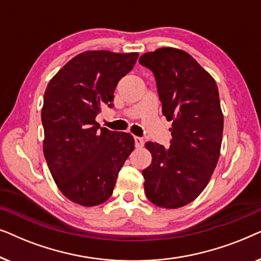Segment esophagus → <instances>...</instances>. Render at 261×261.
Returning a JSON list of instances; mask_svg holds the SVG:
<instances>
[{
  "label": "esophagus",
  "instance_id": "obj_1",
  "mask_svg": "<svg viewBox=\"0 0 261 261\" xmlns=\"http://www.w3.org/2000/svg\"><path fill=\"white\" fill-rule=\"evenodd\" d=\"M134 142H135V147H137V148H140V147H142V146H144V139H142V138L135 137Z\"/></svg>",
  "mask_w": 261,
  "mask_h": 261
}]
</instances>
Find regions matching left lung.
I'll use <instances>...</instances> for the list:
<instances>
[{
  "instance_id": "8db88e82",
  "label": "left lung",
  "mask_w": 261,
  "mask_h": 261,
  "mask_svg": "<svg viewBox=\"0 0 261 261\" xmlns=\"http://www.w3.org/2000/svg\"><path fill=\"white\" fill-rule=\"evenodd\" d=\"M154 73L163 114L172 121L170 148L146 142L151 165L142 171L153 204L180 208L201 195L219 162L223 114L219 89L209 72L181 49L163 47L139 59Z\"/></svg>"
}]
</instances>
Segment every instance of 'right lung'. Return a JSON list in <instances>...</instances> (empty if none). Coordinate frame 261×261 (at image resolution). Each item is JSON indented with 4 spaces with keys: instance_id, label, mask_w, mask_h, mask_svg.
Segmentation results:
<instances>
[{
    "instance_id": "obj_1",
    "label": "right lung",
    "mask_w": 261,
    "mask_h": 261,
    "mask_svg": "<svg viewBox=\"0 0 261 261\" xmlns=\"http://www.w3.org/2000/svg\"><path fill=\"white\" fill-rule=\"evenodd\" d=\"M138 57L137 52L85 51L67 62L46 88L44 155L57 187L77 204L105 203L134 149L129 133L99 129L95 117L102 106H113L117 83Z\"/></svg>"
}]
</instances>
